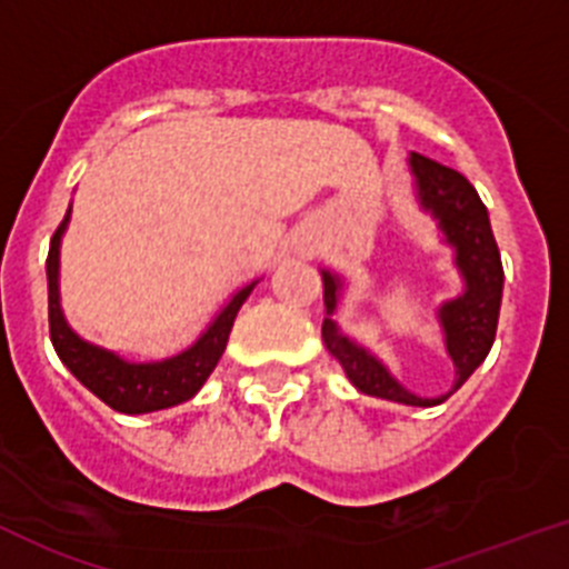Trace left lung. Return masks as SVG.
I'll return each mask as SVG.
<instances>
[{
  "label": "left lung",
  "mask_w": 569,
  "mask_h": 569,
  "mask_svg": "<svg viewBox=\"0 0 569 569\" xmlns=\"http://www.w3.org/2000/svg\"><path fill=\"white\" fill-rule=\"evenodd\" d=\"M408 172H411L413 198H417L419 209L433 218L439 238L453 252V266L462 280V291L437 306L445 351L453 362V386L439 397H419L388 371L380 357L342 335L335 311L340 306L346 278L331 269H320L322 303H326L322 342L329 348V355L340 362L357 391L368 393V397L391 399L399 406L431 408L445 402L457 388H462V382L488 357L496 337V322H499L505 272H501L499 247H496L493 229H490L488 209H485L479 192L470 187L468 178L431 161V158L417 156V152L408 156Z\"/></svg>",
  "instance_id": "1"
}]
</instances>
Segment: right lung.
Listing matches in <instances>:
<instances>
[{"label":"right lung","instance_id":"right-lung-1","mask_svg":"<svg viewBox=\"0 0 569 569\" xmlns=\"http://www.w3.org/2000/svg\"><path fill=\"white\" fill-rule=\"evenodd\" d=\"M70 212H73V203H70L64 221L56 229L48 252L50 340H53L59 360L68 366V371L73 373L87 391H93L101 402H107L112 411L119 413L163 411V408L181 406V402L196 397L209 373L214 371L218 360H221L240 306L247 303V297L252 295V289L260 280L240 286L223 303V309L212 317L207 329L201 331V337L192 346L183 348V351L163 357V360H127V357L116 355L110 348L96 346V342L76 335L64 311H61V238H64L70 227Z\"/></svg>","mask_w":569,"mask_h":569}]
</instances>
